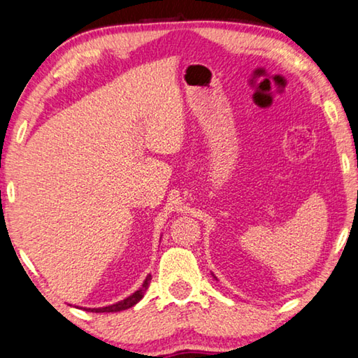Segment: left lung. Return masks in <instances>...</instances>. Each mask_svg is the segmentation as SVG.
I'll return each mask as SVG.
<instances>
[{
  "instance_id": "1",
  "label": "left lung",
  "mask_w": 358,
  "mask_h": 358,
  "mask_svg": "<svg viewBox=\"0 0 358 358\" xmlns=\"http://www.w3.org/2000/svg\"><path fill=\"white\" fill-rule=\"evenodd\" d=\"M215 278H216V276H215Z\"/></svg>"
}]
</instances>
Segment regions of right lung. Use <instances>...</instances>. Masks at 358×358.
Returning a JSON list of instances; mask_svg holds the SVG:
<instances>
[{
  "label": "right lung",
  "instance_id": "right-lung-1",
  "mask_svg": "<svg viewBox=\"0 0 358 358\" xmlns=\"http://www.w3.org/2000/svg\"><path fill=\"white\" fill-rule=\"evenodd\" d=\"M150 281H151V275L145 278L142 287H138V290H136L134 294H131L129 296H126L124 300H121L118 303H113V305L102 306V308H83V310L90 311V313H118V311L128 310V308L134 306L136 303H138L143 299V295H145V292H147V289L150 286Z\"/></svg>",
  "mask_w": 358,
  "mask_h": 358
}]
</instances>
